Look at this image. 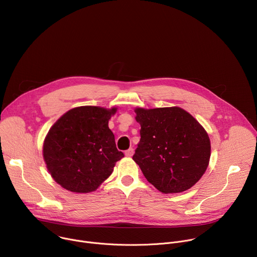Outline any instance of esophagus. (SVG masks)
Returning <instances> with one entry per match:
<instances>
[{"mask_svg":"<svg viewBox=\"0 0 257 257\" xmlns=\"http://www.w3.org/2000/svg\"><path fill=\"white\" fill-rule=\"evenodd\" d=\"M133 154H134V150H133L132 148L125 152V156H126V157H128V158H131V157L133 156Z\"/></svg>","mask_w":257,"mask_h":257,"instance_id":"obj_1","label":"esophagus"}]
</instances>
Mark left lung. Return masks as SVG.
<instances>
[{"label":"left lung","mask_w":257,"mask_h":257,"mask_svg":"<svg viewBox=\"0 0 257 257\" xmlns=\"http://www.w3.org/2000/svg\"><path fill=\"white\" fill-rule=\"evenodd\" d=\"M140 141L133 161L163 193L190 189L205 173L210 158L207 132L179 106L136 107Z\"/></svg>","instance_id":"obj_1"}]
</instances>
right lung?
I'll list each match as a JSON object with an SVG mask.
<instances>
[{
  "instance_id": "obj_1",
  "label": "right lung",
  "mask_w": 257,
  "mask_h": 257,
  "mask_svg": "<svg viewBox=\"0 0 257 257\" xmlns=\"http://www.w3.org/2000/svg\"><path fill=\"white\" fill-rule=\"evenodd\" d=\"M117 107L71 108L49 130L43 156L53 179L66 190L88 193L113 173L124 154L116 148L108 120Z\"/></svg>"
}]
</instances>
